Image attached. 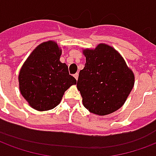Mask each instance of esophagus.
<instances>
[{"label":"esophagus","mask_w":156,"mask_h":156,"mask_svg":"<svg viewBox=\"0 0 156 156\" xmlns=\"http://www.w3.org/2000/svg\"><path fill=\"white\" fill-rule=\"evenodd\" d=\"M73 76H74L75 79H76V80H78V73H75V74L73 75Z\"/></svg>","instance_id":"obj_1"}]
</instances>
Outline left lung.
Segmentation results:
<instances>
[{
	"mask_svg": "<svg viewBox=\"0 0 156 156\" xmlns=\"http://www.w3.org/2000/svg\"><path fill=\"white\" fill-rule=\"evenodd\" d=\"M83 69L79 72L77 87L83 104L96 115L105 116L123 106L135 83V75L112 46L99 44L84 49Z\"/></svg>",
	"mask_w": 156,
	"mask_h": 156,
	"instance_id": "8db88e82",
	"label": "left lung"
}]
</instances>
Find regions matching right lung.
I'll return each mask as SVG.
<instances>
[{
	"mask_svg": "<svg viewBox=\"0 0 156 156\" xmlns=\"http://www.w3.org/2000/svg\"><path fill=\"white\" fill-rule=\"evenodd\" d=\"M62 49L54 40L41 43L32 51L20 70L21 95L37 111L51 110L60 103L63 94L77 81L60 62Z\"/></svg>",
	"mask_w": 156,
	"mask_h": 156,
	"instance_id": "right-lung-1",
	"label": "right lung"
}]
</instances>
